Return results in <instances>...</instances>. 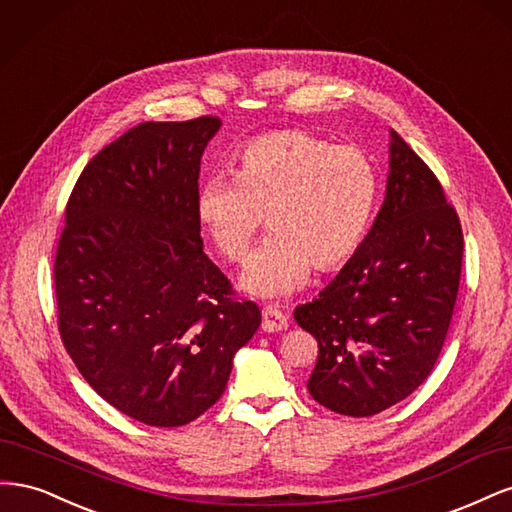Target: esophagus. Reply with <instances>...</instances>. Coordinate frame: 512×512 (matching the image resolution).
<instances>
[{"mask_svg":"<svg viewBox=\"0 0 512 512\" xmlns=\"http://www.w3.org/2000/svg\"><path fill=\"white\" fill-rule=\"evenodd\" d=\"M284 329H288L286 314H282L280 309L267 307L265 312H262V331H265V333H280Z\"/></svg>","mask_w":512,"mask_h":512,"instance_id":"esophagus-1","label":"esophagus"}]
</instances>
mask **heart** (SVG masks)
<instances>
[{
    "instance_id": "b5f03b06",
    "label": "heart",
    "mask_w": 512,
    "mask_h": 512,
    "mask_svg": "<svg viewBox=\"0 0 512 512\" xmlns=\"http://www.w3.org/2000/svg\"><path fill=\"white\" fill-rule=\"evenodd\" d=\"M235 179H207L196 215L215 252L243 265L267 218L271 239L243 273L258 297L301 288L309 269L333 273L359 254L380 200V173L361 147L305 130L254 138L232 164Z\"/></svg>"
}]
</instances>
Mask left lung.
<instances>
[{"label": "left lung", "instance_id": "left-lung-1", "mask_svg": "<svg viewBox=\"0 0 512 512\" xmlns=\"http://www.w3.org/2000/svg\"><path fill=\"white\" fill-rule=\"evenodd\" d=\"M384 205L348 265L294 309L318 342L307 380L320 406L371 416L399 404L436 365L457 301L463 232L433 170L391 130Z\"/></svg>", "mask_w": 512, "mask_h": 512}]
</instances>
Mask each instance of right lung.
I'll use <instances>...</instances> for the list:
<instances>
[{"label":"right lung","instance_id":"right-lung-1","mask_svg":"<svg viewBox=\"0 0 512 512\" xmlns=\"http://www.w3.org/2000/svg\"><path fill=\"white\" fill-rule=\"evenodd\" d=\"M222 121H147L91 158L55 254L57 327L81 376L153 427L194 421L260 327L203 252L200 158Z\"/></svg>","mask_w":512,"mask_h":512}]
</instances>
